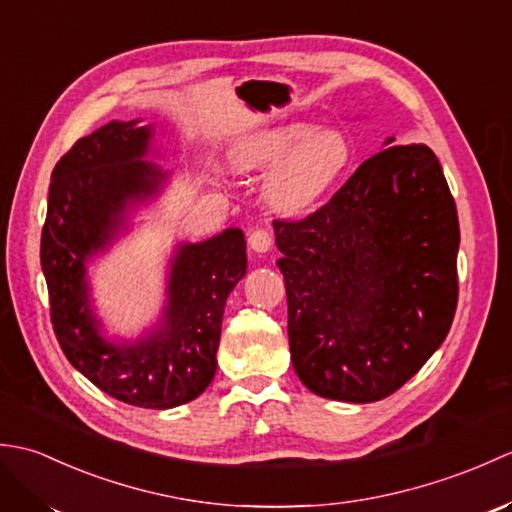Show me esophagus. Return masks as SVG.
Masks as SVG:
<instances>
[{
  "label": "esophagus",
  "instance_id": "34e87169",
  "mask_svg": "<svg viewBox=\"0 0 512 512\" xmlns=\"http://www.w3.org/2000/svg\"><path fill=\"white\" fill-rule=\"evenodd\" d=\"M248 246L255 253H268L270 246H273V235H270L266 228H255V231L248 233Z\"/></svg>",
  "mask_w": 512,
  "mask_h": 512
}]
</instances>
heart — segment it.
I'll use <instances>...</instances> for the list:
<instances>
[{
  "instance_id": "b5f03b06",
  "label": "heart",
  "mask_w": 512,
  "mask_h": 512,
  "mask_svg": "<svg viewBox=\"0 0 512 512\" xmlns=\"http://www.w3.org/2000/svg\"><path fill=\"white\" fill-rule=\"evenodd\" d=\"M354 149L341 129L292 121L266 127L239 143L231 156L237 173L270 171L264 198L279 215H303L319 206L352 167Z\"/></svg>"
}]
</instances>
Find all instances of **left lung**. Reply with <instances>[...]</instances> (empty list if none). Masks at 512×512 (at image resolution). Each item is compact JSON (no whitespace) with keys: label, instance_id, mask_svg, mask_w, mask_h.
<instances>
[{"label":"left lung","instance_id":"left-lung-1","mask_svg":"<svg viewBox=\"0 0 512 512\" xmlns=\"http://www.w3.org/2000/svg\"><path fill=\"white\" fill-rule=\"evenodd\" d=\"M301 222H275L290 358L312 394L376 402L447 339L460 224L436 154L390 145Z\"/></svg>","mask_w":512,"mask_h":512}]
</instances>
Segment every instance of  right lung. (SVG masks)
<instances>
[{"mask_svg": "<svg viewBox=\"0 0 512 512\" xmlns=\"http://www.w3.org/2000/svg\"><path fill=\"white\" fill-rule=\"evenodd\" d=\"M112 121L76 140L52 171L41 233L54 334L68 361L116 400L171 409L198 398L217 369L226 299L246 275L239 228L198 244H178L160 319L138 339H107L92 308L88 264L129 228L140 204L169 180L151 149L154 125Z\"/></svg>", "mask_w": 512, "mask_h": 512, "instance_id": "1", "label": "right lung"}]
</instances>
